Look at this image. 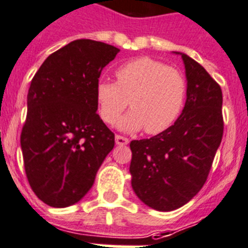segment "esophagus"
<instances>
[{"mask_svg": "<svg viewBox=\"0 0 248 248\" xmlns=\"http://www.w3.org/2000/svg\"><path fill=\"white\" fill-rule=\"evenodd\" d=\"M115 143L118 145H126L129 143V139L122 135H115Z\"/></svg>", "mask_w": 248, "mask_h": 248, "instance_id": "esophagus-1", "label": "esophagus"}]
</instances>
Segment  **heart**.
I'll return each instance as SVG.
<instances>
[{
	"instance_id": "heart-1",
	"label": "heart",
	"mask_w": 248,
	"mask_h": 248,
	"mask_svg": "<svg viewBox=\"0 0 248 248\" xmlns=\"http://www.w3.org/2000/svg\"><path fill=\"white\" fill-rule=\"evenodd\" d=\"M116 82L100 80L96 100L101 119L113 124L128 105L130 111L118 122L123 132L148 134L166 132L178 119L186 100L187 82L183 74L152 58H137L115 70Z\"/></svg>"
}]
</instances>
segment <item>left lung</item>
Returning a JSON list of instances; mask_svg holds the SVG:
<instances>
[{"mask_svg": "<svg viewBox=\"0 0 248 248\" xmlns=\"http://www.w3.org/2000/svg\"><path fill=\"white\" fill-rule=\"evenodd\" d=\"M181 55L187 99L170 128L132 140V187L150 208L169 212L185 206L206 183L223 135L222 90L204 67Z\"/></svg>", "mask_w": 248, "mask_h": 248, "instance_id": "1", "label": "left lung"}]
</instances>
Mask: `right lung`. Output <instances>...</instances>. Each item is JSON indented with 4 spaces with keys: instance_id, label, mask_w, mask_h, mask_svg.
Wrapping results in <instances>:
<instances>
[{
    "instance_id": "1",
    "label": "right lung",
    "mask_w": 248,
    "mask_h": 248,
    "mask_svg": "<svg viewBox=\"0 0 248 248\" xmlns=\"http://www.w3.org/2000/svg\"><path fill=\"white\" fill-rule=\"evenodd\" d=\"M119 51L75 40L50 55L33 76L21 149L30 186L47 206L79 202L114 148V134L96 113V84Z\"/></svg>"
}]
</instances>
